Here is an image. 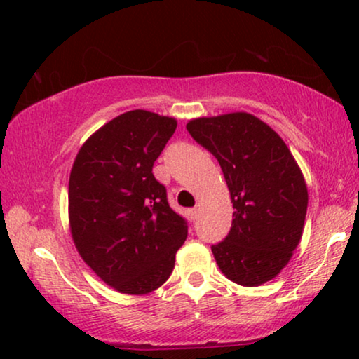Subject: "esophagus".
<instances>
[{
	"label": "esophagus",
	"mask_w": 359,
	"mask_h": 359,
	"mask_svg": "<svg viewBox=\"0 0 359 359\" xmlns=\"http://www.w3.org/2000/svg\"><path fill=\"white\" fill-rule=\"evenodd\" d=\"M199 212H201V208L199 205H196V208H193L189 210V214H191V217L193 219H198V215H199Z\"/></svg>",
	"instance_id": "34e87169"
}]
</instances>
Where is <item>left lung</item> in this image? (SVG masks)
<instances>
[{
	"label": "left lung",
	"instance_id": "left-lung-1",
	"mask_svg": "<svg viewBox=\"0 0 359 359\" xmlns=\"http://www.w3.org/2000/svg\"><path fill=\"white\" fill-rule=\"evenodd\" d=\"M191 137L217 158L233 220L212 245L220 271L240 286H259L286 266L307 212L304 176L281 137L258 117L232 112L189 121Z\"/></svg>",
	"mask_w": 359,
	"mask_h": 359
}]
</instances>
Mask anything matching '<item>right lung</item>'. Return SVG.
Wrapping results in <instances>:
<instances>
[{
	"label": "right lung",
	"instance_id": "obj_1",
	"mask_svg": "<svg viewBox=\"0 0 359 359\" xmlns=\"http://www.w3.org/2000/svg\"><path fill=\"white\" fill-rule=\"evenodd\" d=\"M175 130L173 117L124 112L95 132L73 163V242L88 266L119 292L160 287L188 237V222L170 208L166 188L151 171Z\"/></svg>",
	"mask_w": 359,
	"mask_h": 359
}]
</instances>
